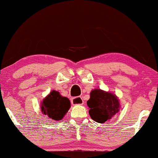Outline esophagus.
Listing matches in <instances>:
<instances>
[{
  "mask_svg": "<svg viewBox=\"0 0 158 158\" xmlns=\"http://www.w3.org/2000/svg\"><path fill=\"white\" fill-rule=\"evenodd\" d=\"M71 103H72V105H82L84 101L81 97H74L71 98Z\"/></svg>",
  "mask_w": 158,
  "mask_h": 158,
  "instance_id": "34e87169",
  "label": "esophagus"
}]
</instances>
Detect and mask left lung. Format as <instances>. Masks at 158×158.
Masks as SVG:
<instances>
[{"label": "left lung", "instance_id": "left-lung-1", "mask_svg": "<svg viewBox=\"0 0 158 158\" xmlns=\"http://www.w3.org/2000/svg\"><path fill=\"white\" fill-rule=\"evenodd\" d=\"M87 104L89 108V116L99 123L111 119L119 111V99L114 94L100 89H93Z\"/></svg>", "mask_w": 158, "mask_h": 158}]
</instances>
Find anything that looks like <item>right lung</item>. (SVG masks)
Masks as SVG:
<instances>
[{
	"mask_svg": "<svg viewBox=\"0 0 158 158\" xmlns=\"http://www.w3.org/2000/svg\"><path fill=\"white\" fill-rule=\"evenodd\" d=\"M71 107L69 99L63 97L57 91L52 90L41 102L43 114L54 120H60Z\"/></svg>",
	"mask_w": 158,
	"mask_h": 158,
	"instance_id": "1",
	"label": "right lung"
}]
</instances>
